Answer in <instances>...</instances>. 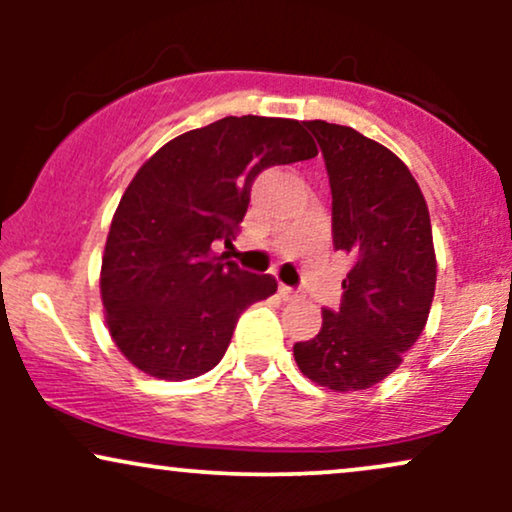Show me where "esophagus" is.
<instances>
[{
	"mask_svg": "<svg viewBox=\"0 0 512 512\" xmlns=\"http://www.w3.org/2000/svg\"><path fill=\"white\" fill-rule=\"evenodd\" d=\"M279 293L284 298H298V291H293L291 286H279Z\"/></svg>",
	"mask_w": 512,
	"mask_h": 512,
	"instance_id": "1",
	"label": "esophagus"
}]
</instances>
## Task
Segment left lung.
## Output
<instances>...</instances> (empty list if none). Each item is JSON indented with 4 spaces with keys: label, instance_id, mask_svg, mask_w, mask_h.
Returning a JSON list of instances; mask_svg holds the SVG:
<instances>
[{
    "label": "left lung",
    "instance_id": "1",
    "mask_svg": "<svg viewBox=\"0 0 512 512\" xmlns=\"http://www.w3.org/2000/svg\"><path fill=\"white\" fill-rule=\"evenodd\" d=\"M332 187L334 248L351 252L337 313L293 346L298 368L334 392L368 390L404 361L436 293L431 216L404 161L354 127L308 120Z\"/></svg>",
    "mask_w": 512,
    "mask_h": 512
}]
</instances>
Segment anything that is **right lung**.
<instances>
[{
  "label": "right lung",
  "mask_w": 512,
  "mask_h": 512,
  "mask_svg": "<svg viewBox=\"0 0 512 512\" xmlns=\"http://www.w3.org/2000/svg\"><path fill=\"white\" fill-rule=\"evenodd\" d=\"M305 122L223 117L163 144L117 204L101 264L105 322L122 356L158 380L197 378L221 361L240 313L276 291L211 245H231L264 168L308 161Z\"/></svg>",
  "instance_id": "1"
}]
</instances>
